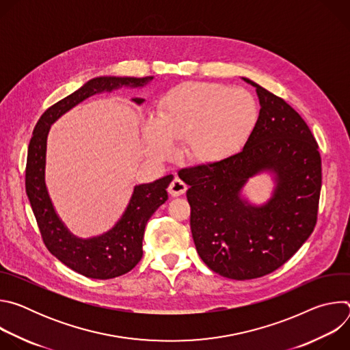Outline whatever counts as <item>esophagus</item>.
<instances>
[{
    "label": "esophagus",
    "instance_id": "1",
    "mask_svg": "<svg viewBox=\"0 0 350 350\" xmlns=\"http://www.w3.org/2000/svg\"><path fill=\"white\" fill-rule=\"evenodd\" d=\"M185 191H187V184H185L183 180L177 178V177H176V178L172 181V184L169 185V193H170L172 196H180V195H183Z\"/></svg>",
    "mask_w": 350,
    "mask_h": 350
}]
</instances>
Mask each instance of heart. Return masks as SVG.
Wrapping results in <instances>:
<instances>
[{
    "label": "heart",
    "mask_w": 350,
    "mask_h": 350,
    "mask_svg": "<svg viewBox=\"0 0 350 350\" xmlns=\"http://www.w3.org/2000/svg\"><path fill=\"white\" fill-rule=\"evenodd\" d=\"M258 104L251 92L217 83H183L170 88L159 107L142 120L146 154L158 161L172 155L184 139L189 161L213 163L238 151L252 133Z\"/></svg>",
    "instance_id": "heart-1"
}]
</instances>
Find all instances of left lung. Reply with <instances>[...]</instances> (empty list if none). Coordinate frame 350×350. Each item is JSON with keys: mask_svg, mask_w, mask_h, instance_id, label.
I'll return each mask as SVG.
<instances>
[{"mask_svg": "<svg viewBox=\"0 0 350 350\" xmlns=\"http://www.w3.org/2000/svg\"><path fill=\"white\" fill-rule=\"evenodd\" d=\"M260 111L241 151L220 162L178 172L189 185L191 232L198 255L215 273L252 280L291 259L314 230L321 189L319 145L282 98L258 83ZM275 181L268 202L255 206L241 195L252 176Z\"/></svg>", "mask_w": 350, "mask_h": 350, "instance_id": "8db88e82", "label": "left lung"}]
</instances>
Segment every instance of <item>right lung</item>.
I'll return each instance as SVG.
<instances>
[{"instance_id": "add662e5", "label": "right lung", "mask_w": 350, "mask_h": 350, "mask_svg": "<svg viewBox=\"0 0 350 350\" xmlns=\"http://www.w3.org/2000/svg\"><path fill=\"white\" fill-rule=\"evenodd\" d=\"M154 80L146 77L101 76L88 80L79 90L48 108L37 122L29 144L26 165V193L46 249L69 269L88 278L109 280L129 273L142 258V239L146 221L167 201V187L173 176L134 187L126 211L107 232L79 238L58 216L45 184L46 139L51 126L84 99L122 87L142 88ZM137 105L142 98H131Z\"/></svg>"}]
</instances>
